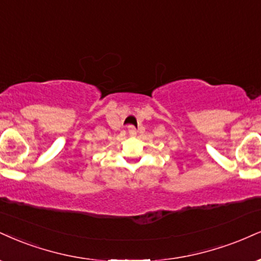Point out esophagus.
Here are the masks:
<instances>
[{
	"label": "esophagus",
	"mask_w": 261,
	"mask_h": 261,
	"mask_svg": "<svg viewBox=\"0 0 261 261\" xmlns=\"http://www.w3.org/2000/svg\"><path fill=\"white\" fill-rule=\"evenodd\" d=\"M127 133H128V135H130V136H136L137 130L133 126V125H130V126L127 127Z\"/></svg>",
	"instance_id": "obj_1"
}]
</instances>
